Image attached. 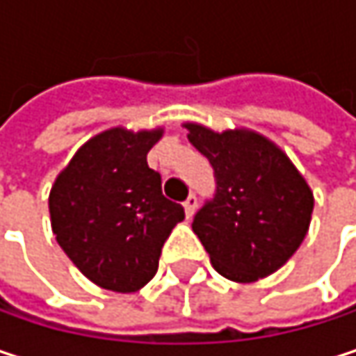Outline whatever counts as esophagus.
<instances>
[{"instance_id": "34e87169", "label": "esophagus", "mask_w": 356, "mask_h": 356, "mask_svg": "<svg viewBox=\"0 0 356 356\" xmlns=\"http://www.w3.org/2000/svg\"><path fill=\"white\" fill-rule=\"evenodd\" d=\"M195 206H197V195H195V193H189V195H187V200L183 202V208H185V214H187V218H189V216H193V212H195Z\"/></svg>"}]
</instances>
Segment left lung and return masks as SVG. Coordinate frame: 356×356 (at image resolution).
<instances>
[{
	"label": "left lung",
	"mask_w": 356,
	"mask_h": 356,
	"mask_svg": "<svg viewBox=\"0 0 356 356\" xmlns=\"http://www.w3.org/2000/svg\"><path fill=\"white\" fill-rule=\"evenodd\" d=\"M185 127L214 169V195L191 222L212 266L235 282L276 272L307 235L314 212L309 185L278 146L255 131Z\"/></svg>",
	"instance_id": "8db88e82"
}]
</instances>
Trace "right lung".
<instances>
[{
	"label": "right lung",
	"instance_id": "right-lung-1",
	"mask_svg": "<svg viewBox=\"0 0 356 356\" xmlns=\"http://www.w3.org/2000/svg\"><path fill=\"white\" fill-rule=\"evenodd\" d=\"M163 129L113 127L88 140L49 195L59 248L95 284L134 293L152 280L183 206L167 200L161 173L146 163Z\"/></svg>",
	"mask_w": 356,
	"mask_h": 356
}]
</instances>
